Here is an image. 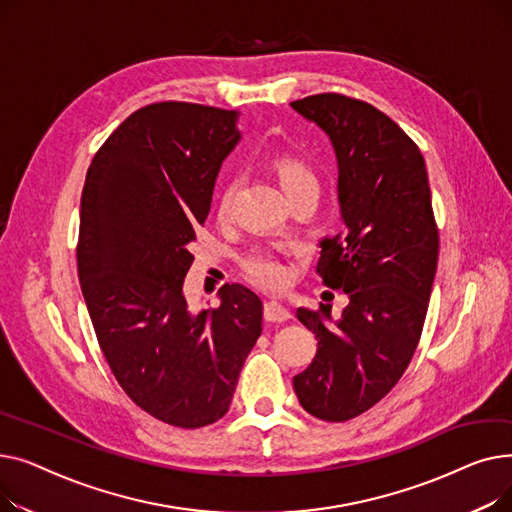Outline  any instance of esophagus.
I'll list each match as a JSON object with an SVG mask.
<instances>
[{
	"label": "esophagus",
	"instance_id": "34e87169",
	"mask_svg": "<svg viewBox=\"0 0 512 512\" xmlns=\"http://www.w3.org/2000/svg\"><path fill=\"white\" fill-rule=\"evenodd\" d=\"M263 317L267 319V321H286V319H290L292 315H290V311L282 305V303H278V301H267L265 303V307H263Z\"/></svg>",
	"mask_w": 512,
	"mask_h": 512
}]
</instances>
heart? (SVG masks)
Wrapping results in <instances>:
<instances>
[{
    "mask_svg": "<svg viewBox=\"0 0 512 512\" xmlns=\"http://www.w3.org/2000/svg\"><path fill=\"white\" fill-rule=\"evenodd\" d=\"M272 168H274V172H276V176H278V180H280V184H282V188H284L288 197L292 193L301 191V188H305V186L317 184V176H315L313 168L301 157L278 155L272 161ZM234 188H236L234 182H228L222 188L220 201H218V215H220V218H226V215L230 213ZM240 265H242V270H245V274L255 284H259L267 290L282 288L290 280V267L280 257V253H276L272 249H253L240 259Z\"/></svg>",
    "mask_w": 512,
    "mask_h": 512,
    "instance_id": "heart-1",
    "label": "heart"
}]
</instances>
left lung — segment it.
I'll list each match as a JSON object with an SVG mask.
<instances>
[{"mask_svg":"<svg viewBox=\"0 0 512 512\" xmlns=\"http://www.w3.org/2000/svg\"><path fill=\"white\" fill-rule=\"evenodd\" d=\"M290 105L336 151L344 228L321 240L317 274L348 297L336 321L326 305L297 309L317 353L292 386L307 413L340 423L378 405L415 355L438 267V226L419 147L378 107L340 93Z\"/></svg>","mask_w":512,"mask_h":512,"instance_id":"obj_1","label":"left lung"}]
</instances>
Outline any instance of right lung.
<instances>
[{
	"instance_id": "add662e5",
	"label": "right lung",
	"mask_w": 512,
	"mask_h": 512,
	"mask_svg": "<svg viewBox=\"0 0 512 512\" xmlns=\"http://www.w3.org/2000/svg\"><path fill=\"white\" fill-rule=\"evenodd\" d=\"M238 112L161 101L130 114L95 153L80 199L78 278L103 357L134 405L174 427L222 419L261 336L242 284L193 313L184 276Z\"/></svg>"
}]
</instances>
